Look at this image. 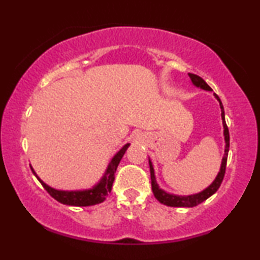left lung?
<instances>
[{"label":"left lung","instance_id":"obj_1","mask_svg":"<svg viewBox=\"0 0 260 260\" xmlns=\"http://www.w3.org/2000/svg\"><path fill=\"white\" fill-rule=\"evenodd\" d=\"M188 76L193 81V84L195 86L204 88V90L207 91H213L209 85L206 83V81L202 79L201 77L197 76V74L193 73H188ZM215 98L218 99L220 103V108H221V118H222V124H223V136H225V155L222 157V162H221V167H220V172L218 174V176L215 177V180L213 181V183L211 186L206 188L205 190L200 191L198 194H193V195H188V197H180V195H173L169 193H166L165 190H162L161 188L158 187L157 182H156L155 179V173H154V167H152V163L150 159H149V166H150V177H151V188H152V193H154L155 198L161 202V204L166 205V206H170V207H195V206L200 205L201 202H204L205 200H207L209 197H212L213 194L215 193L216 190L219 189L220 184H221L223 176H225V172H226V163H227V155H229V149H230V133H229V127L226 125V120H225V111H223V106L222 103L220 101V98L218 97V94H215Z\"/></svg>","mask_w":260,"mask_h":260}]
</instances>
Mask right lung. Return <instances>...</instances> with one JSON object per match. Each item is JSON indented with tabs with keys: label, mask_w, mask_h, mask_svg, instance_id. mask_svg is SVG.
Segmentation results:
<instances>
[{
	"label": "right lung",
	"mask_w": 260,
	"mask_h": 260,
	"mask_svg": "<svg viewBox=\"0 0 260 260\" xmlns=\"http://www.w3.org/2000/svg\"><path fill=\"white\" fill-rule=\"evenodd\" d=\"M129 143L124 145V147L120 149V150L117 152V154L113 156V158L110 162V165L106 169L104 176L102 177V180L99 181V183L95 184L94 187H92L91 189H85V190H56L54 188L49 187L46 184L44 181L40 180L37 174H35L34 169L31 168V172L34 173V175L37 176V179L40 181L42 187L45 188L46 190L48 191V194L51 195L52 198H54L56 201L61 202L63 205L69 206H78V207H85V206H93L97 204H101L105 200L106 198L109 197V194L111 193L112 189V183L115 181V173L117 170V167H118L120 159H122L123 155L125 154L127 147H129Z\"/></svg>",
	"instance_id": "1"
}]
</instances>
